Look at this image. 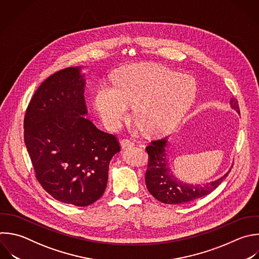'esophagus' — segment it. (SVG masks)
<instances>
[{
	"instance_id": "obj_1",
	"label": "esophagus",
	"mask_w": 259,
	"mask_h": 259,
	"mask_svg": "<svg viewBox=\"0 0 259 259\" xmlns=\"http://www.w3.org/2000/svg\"><path fill=\"white\" fill-rule=\"evenodd\" d=\"M134 142H132L131 140H127V139H124V140H121L120 141V146L123 150H127V149H131L134 147Z\"/></svg>"
}]
</instances>
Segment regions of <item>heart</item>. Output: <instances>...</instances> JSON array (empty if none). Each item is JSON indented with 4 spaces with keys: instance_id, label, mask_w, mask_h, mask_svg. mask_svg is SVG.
<instances>
[{
    "instance_id": "1",
    "label": "heart",
    "mask_w": 259,
    "mask_h": 259,
    "mask_svg": "<svg viewBox=\"0 0 259 259\" xmlns=\"http://www.w3.org/2000/svg\"><path fill=\"white\" fill-rule=\"evenodd\" d=\"M113 86L99 85L94 106L102 119L115 127L134 106L138 125L147 133H160L176 124L187 112L196 93L189 75L151 65L140 64L118 70Z\"/></svg>"
}]
</instances>
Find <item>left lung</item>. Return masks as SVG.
Returning <instances> with one entry per match:
<instances>
[{"instance_id": "8db88e82", "label": "left lung", "mask_w": 259, "mask_h": 259, "mask_svg": "<svg viewBox=\"0 0 259 259\" xmlns=\"http://www.w3.org/2000/svg\"><path fill=\"white\" fill-rule=\"evenodd\" d=\"M232 108L240 113L238 101L231 99ZM167 138L152 141L146 148L149 162L146 172V184L149 192L159 201L169 204H181L200 198L214 190L228 176L231 169L221 178L205 184H188L179 181L171 172L166 158Z\"/></svg>"}]
</instances>
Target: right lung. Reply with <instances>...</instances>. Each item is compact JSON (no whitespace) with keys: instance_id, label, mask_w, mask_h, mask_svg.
<instances>
[{"instance_id":"obj_1","label":"right lung","mask_w":259,"mask_h":259,"mask_svg":"<svg viewBox=\"0 0 259 259\" xmlns=\"http://www.w3.org/2000/svg\"><path fill=\"white\" fill-rule=\"evenodd\" d=\"M80 68L50 76L35 91L24 117V142L40 185L59 201L86 206L106 188L118 140L86 118Z\"/></svg>"}]
</instances>
